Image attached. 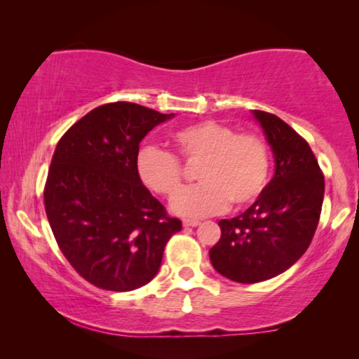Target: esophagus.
I'll use <instances>...</instances> for the list:
<instances>
[{
  "instance_id": "1",
  "label": "esophagus",
  "mask_w": 359,
  "mask_h": 359,
  "mask_svg": "<svg viewBox=\"0 0 359 359\" xmlns=\"http://www.w3.org/2000/svg\"><path fill=\"white\" fill-rule=\"evenodd\" d=\"M199 224H201L199 220H196V219H184V220H183L184 227H198Z\"/></svg>"
}]
</instances>
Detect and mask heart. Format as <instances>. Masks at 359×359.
<instances>
[{
  "instance_id": "b5f03b06",
  "label": "heart",
  "mask_w": 359,
  "mask_h": 359,
  "mask_svg": "<svg viewBox=\"0 0 359 359\" xmlns=\"http://www.w3.org/2000/svg\"><path fill=\"white\" fill-rule=\"evenodd\" d=\"M170 151L147 147L135 160L140 183L154 193L170 198L180 189L183 170L177 160L198 163V184L180 191L171 209L180 215L215 214L229 203L247 208L263 194L269 178V150L262 135L235 132L217 121H199L171 134Z\"/></svg>"
}]
</instances>
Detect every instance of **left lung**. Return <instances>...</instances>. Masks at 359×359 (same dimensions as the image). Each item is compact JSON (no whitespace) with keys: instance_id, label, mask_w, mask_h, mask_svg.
<instances>
[{"instance_id":"left-lung-1","label":"left lung","mask_w":359,"mask_h":359,"mask_svg":"<svg viewBox=\"0 0 359 359\" xmlns=\"http://www.w3.org/2000/svg\"><path fill=\"white\" fill-rule=\"evenodd\" d=\"M253 114L271 145L276 171L243 214L220 220L222 233L209 250L215 271L243 284L278 276L306 253L325 191L323 173L307 140L271 112Z\"/></svg>"}]
</instances>
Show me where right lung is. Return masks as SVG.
<instances>
[{
	"label": "right lung",
	"mask_w": 359,
	"mask_h": 359,
	"mask_svg": "<svg viewBox=\"0 0 359 359\" xmlns=\"http://www.w3.org/2000/svg\"><path fill=\"white\" fill-rule=\"evenodd\" d=\"M171 116L107 102L58 140L43 188L46 214L58 248L93 286L126 292L150 283L181 230L135 171L142 139Z\"/></svg>",
	"instance_id": "right-lung-1"
}]
</instances>
